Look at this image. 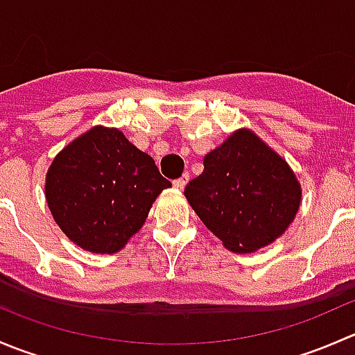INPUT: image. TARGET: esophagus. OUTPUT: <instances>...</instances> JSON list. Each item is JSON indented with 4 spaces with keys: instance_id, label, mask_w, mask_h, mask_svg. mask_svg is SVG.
<instances>
[{
    "instance_id": "esophagus-1",
    "label": "esophagus",
    "mask_w": 355,
    "mask_h": 355,
    "mask_svg": "<svg viewBox=\"0 0 355 355\" xmlns=\"http://www.w3.org/2000/svg\"><path fill=\"white\" fill-rule=\"evenodd\" d=\"M187 182H189V173H184L180 178H177V180H173V185H175V187H177V189H184L185 185H187Z\"/></svg>"
}]
</instances>
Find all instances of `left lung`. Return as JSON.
<instances>
[{
  "instance_id": "left-lung-1",
  "label": "left lung",
  "mask_w": 355,
  "mask_h": 355,
  "mask_svg": "<svg viewBox=\"0 0 355 355\" xmlns=\"http://www.w3.org/2000/svg\"><path fill=\"white\" fill-rule=\"evenodd\" d=\"M184 194L228 250L254 252L287 230L302 191L287 161L241 128L204 156V171Z\"/></svg>"
}]
</instances>
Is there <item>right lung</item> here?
<instances>
[{"label":"right lung","mask_w":355,"mask_h":355,"mask_svg":"<svg viewBox=\"0 0 355 355\" xmlns=\"http://www.w3.org/2000/svg\"><path fill=\"white\" fill-rule=\"evenodd\" d=\"M168 187L155 159L118 128L94 127L58 153L44 189L53 218L73 244L113 254L141 230Z\"/></svg>","instance_id":"1"}]
</instances>
